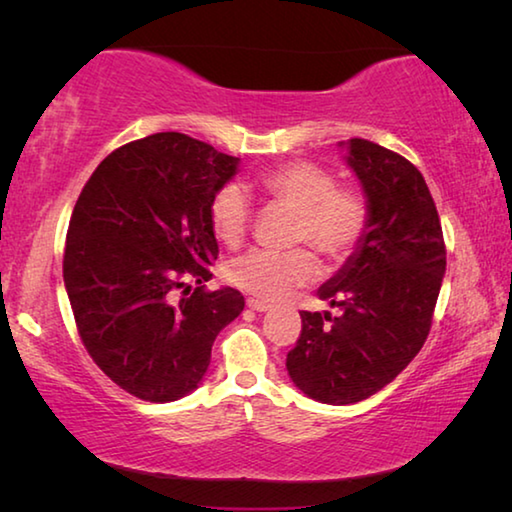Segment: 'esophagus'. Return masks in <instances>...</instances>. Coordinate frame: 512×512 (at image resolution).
Segmentation results:
<instances>
[{"mask_svg":"<svg viewBox=\"0 0 512 512\" xmlns=\"http://www.w3.org/2000/svg\"><path fill=\"white\" fill-rule=\"evenodd\" d=\"M246 305H248V309L259 311V314H262V311H268V309H271V305H266V302H262V300H255V298H248V300H246Z\"/></svg>","mask_w":512,"mask_h":512,"instance_id":"esophagus-1","label":"esophagus"}]
</instances>
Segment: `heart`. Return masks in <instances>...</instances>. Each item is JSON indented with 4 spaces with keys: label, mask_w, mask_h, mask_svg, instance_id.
<instances>
[{
    "label": "heart",
    "mask_w": 512,
    "mask_h": 512,
    "mask_svg": "<svg viewBox=\"0 0 512 512\" xmlns=\"http://www.w3.org/2000/svg\"><path fill=\"white\" fill-rule=\"evenodd\" d=\"M264 196L296 212L293 244H307L327 264H343L357 253L370 225L368 198L357 187L334 185V176L320 164L296 160L280 164L259 178ZM210 219L216 237L237 244L250 225L248 194L235 183L214 194ZM318 275L316 257L305 248L289 253L250 250L228 264V280L241 291L266 302H282L309 287Z\"/></svg>",
    "instance_id": "heart-1"
}]
</instances>
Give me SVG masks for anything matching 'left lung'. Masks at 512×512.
Returning a JSON list of instances; mask_svg holds the SVG:
<instances>
[{
	"label": "left lung",
	"mask_w": 512,
	"mask_h": 512,
	"mask_svg": "<svg viewBox=\"0 0 512 512\" xmlns=\"http://www.w3.org/2000/svg\"><path fill=\"white\" fill-rule=\"evenodd\" d=\"M348 164L368 198V232L318 289L339 314L300 311V339L287 354L293 384L311 400L336 406L375 395L413 361L429 336L447 264L422 173L400 153L361 137L348 142Z\"/></svg>",
	"instance_id": "8db88e82"
}]
</instances>
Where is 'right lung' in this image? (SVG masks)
<instances>
[{
    "instance_id": "right-lung-1",
    "label": "right lung",
    "mask_w": 512,
    "mask_h": 512,
    "mask_svg": "<svg viewBox=\"0 0 512 512\" xmlns=\"http://www.w3.org/2000/svg\"><path fill=\"white\" fill-rule=\"evenodd\" d=\"M237 164L189 135L155 133L112 151L74 205L63 280L76 329L92 361L140 400L192 393L216 334L244 311L237 289L203 284L219 255L210 205Z\"/></svg>"
}]
</instances>
